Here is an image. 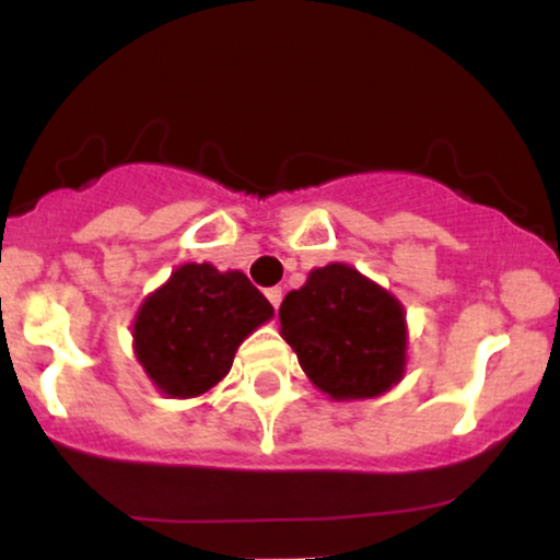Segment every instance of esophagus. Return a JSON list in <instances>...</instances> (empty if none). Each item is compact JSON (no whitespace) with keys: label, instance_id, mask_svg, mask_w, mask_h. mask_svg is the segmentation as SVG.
I'll use <instances>...</instances> for the list:
<instances>
[{"label":"esophagus","instance_id":"1","mask_svg":"<svg viewBox=\"0 0 560 560\" xmlns=\"http://www.w3.org/2000/svg\"><path fill=\"white\" fill-rule=\"evenodd\" d=\"M266 298H268V302H271L273 307H279L281 305V298H284V294H281V287H271V289H266Z\"/></svg>","mask_w":560,"mask_h":560}]
</instances>
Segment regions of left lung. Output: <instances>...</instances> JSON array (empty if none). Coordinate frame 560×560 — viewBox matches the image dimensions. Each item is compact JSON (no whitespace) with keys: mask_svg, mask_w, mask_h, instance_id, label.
Returning a JSON list of instances; mask_svg holds the SVG:
<instances>
[{"mask_svg":"<svg viewBox=\"0 0 560 560\" xmlns=\"http://www.w3.org/2000/svg\"><path fill=\"white\" fill-rule=\"evenodd\" d=\"M281 334L311 382L337 400L374 397L400 382L405 316L392 294L331 262L279 307Z\"/></svg>","mask_w":560,"mask_h":560,"instance_id":"8db88e82","label":"left lung"}]
</instances>
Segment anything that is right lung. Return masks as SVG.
<instances>
[{
    "mask_svg": "<svg viewBox=\"0 0 560 560\" xmlns=\"http://www.w3.org/2000/svg\"><path fill=\"white\" fill-rule=\"evenodd\" d=\"M271 316V302L242 271L186 262L141 305L137 358L165 395H202L229 374L242 339Z\"/></svg>",
    "mask_w": 560,
    "mask_h": 560,
    "instance_id": "obj_1",
    "label": "right lung"
}]
</instances>
